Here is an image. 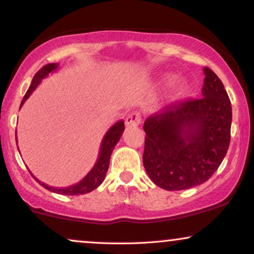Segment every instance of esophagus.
I'll use <instances>...</instances> for the list:
<instances>
[{
  "instance_id": "obj_1",
  "label": "esophagus",
  "mask_w": 254,
  "mask_h": 254,
  "mask_svg": "<svg viewBox=\"0 0 254 254\" xmlns=\"http://www.w3.org/2000/svg\"><path fill=\"white\" fill-rule=\"evenodd\" d=\"M142 117L139 112H131L125 117V125L127 127H136L141 124Z\"/></svg>"
}]
</instances>
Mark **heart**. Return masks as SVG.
<instances>
[{
    "mask_svg": "<svg viewBox=\"0 0 254 254\" xmlns=\"http://www.w3.org/2000/svg\"><path fill=\"white\" fill-rule=\"evenodd\" d=\"M166 78H172L171 75H167ZM189 88L188 81L184 77H176L170 83V93L173 98H179L186 93Z\"/></svg>",
    "mask_w": 254,
    "mask_h": 254,
    "instance_id": "obj_1",
    "label": "heart"
}]
</instances>
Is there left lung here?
<instances>
[{
  "label": "left lung",
  "instance_id": "left-lung-1",
  "mask_svg": "<svg viewBox=\"0 0 254 254\" xmlns=\"http://www.w3.org/2000/svg\"><path fill=\"white\" fill-rule=\"evenodd\" d=\"M203 71V98L168 105L144 122L143 165L164 190L205 183L228 150L232 105L217 75L206 66Z\"/></svg>",
  "mask_w": 254,
  "mask_h": 254
}]
</instances>
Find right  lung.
I'll list each match as a JSON object with an SVG mask.
<instances>
[{
    "instance_id": "add662e5",
    "label": "right lung",
    "mask_w": 254,
    "mask_h": 254,
    "mask_svg": "<svg viewBox=\"0 0 254 254\" xmlns=\"http://www.w3.org/2000/svg\"><path fill=\"white\" fill-rule=\"evenodd\" d=\"M58 69V63H50L44 65L39 71L34 75L33 80H32L30 88H28L27 92H26L24 99H22L21 105L25 104V101L30 98V95L33 93V90L39 86V83L42 82V80H44L45 77L49 76V74L51 72L56 71ZM124 131V122L119 121L116 124H113L112 127L107 130V132L105 133L103 141H101L100 144V151H99V156L95 165L93 166V168L88 172L86 177L83 178L82 180L74 184V185L68 186V188H52V186L46 185L38 180L36 177L33 176L34 179L37 180L43 188H45L46 190L55 192V193H60V194H66V196H75V194H84L88 193V192L95 190L98 186H100V184L104 182L105 176H106L107 170H109V165H110V157L111 154H112L113 149H115L116 144L118 143L119 139H121L122 135H123ZM16 144H17V137H16Z\"/></svg>"
}]
</instances>
